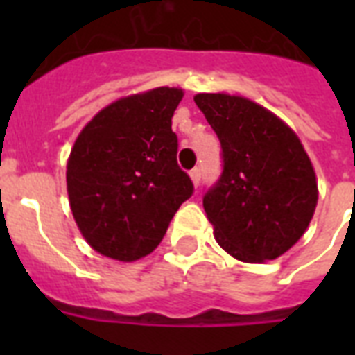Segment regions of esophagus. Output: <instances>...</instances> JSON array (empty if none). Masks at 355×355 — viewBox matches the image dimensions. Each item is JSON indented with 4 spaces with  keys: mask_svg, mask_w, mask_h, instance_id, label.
<instances>
[{
    "mask_svg": "<svg viewBox=\"0 0 355 355\" xmlns=\"http://www.w3.org/2000/svg\"><path fill=\"white\" fill-rule=\"evenodd\" d=\"M189 177H191V180H193L195 186H199V182H200V169H199V167H193V169L189 171Z\"/></svg>",
    "mask_w": 355,
    "mask_h": 355,
    "instance_id": "1",
    "label": "esophagus"
}]
</instances>
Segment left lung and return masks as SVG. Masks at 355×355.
<instances>
[{
    "label": "left lung",
    "mask_w": 355,
    "mask_h": 355,
    "mask_svg": "<svg viewBox=\"0 0 355 355\" xmlns=\"http://www.w3.org/2000/svg\"><path fill=\"white\" fill-rule=\"evenodd\" d=\"M195 103L221 141L223 171L202 197L217 243L261 263L289 250L317 206V178L300 139L245 97L199 94Z\"/></svg>",
    "instance_id": "left-lung-1"
}]
</instances>
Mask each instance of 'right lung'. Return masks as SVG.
Here are the masks:
<instances>
[{
  "label": "right lung",
  "mask_w": 355,
  "mask_h": 355,
  "mask_svg": "<svg viewBox=\"0 0 355 355\" xmlns=\"http://www.w3.org/2000/svg\"><path fill=\"white\" fill-rule=\"evenodd\" d=\"M178 88L123 97L92 119L68 160V195L77 227L97 252L119 261L150 254L193 195L178 167L171 118Z\"/></svg>",
  "instance_id": "add662e5"
}]
</instances>
